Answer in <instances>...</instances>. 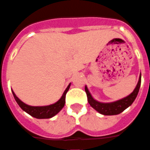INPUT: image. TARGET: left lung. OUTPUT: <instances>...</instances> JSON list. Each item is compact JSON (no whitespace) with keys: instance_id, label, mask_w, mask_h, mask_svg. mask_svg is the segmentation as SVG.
<instances>
[{"instance_id":"obj_1","label":"left lung","mask_w":150,"mask_h":150,"mask_svg":"<svg viewBox=\"0 0 150 150\" xmlns=\"http://www.w3.org/2000/svg\"><path fill=\"white\" fill-rule=\"evenodd\" d=\"M140 84H141V74L139 75L137 84L132 93L125 98L112 102H100L94 99L86 86H85V91L87 95L89 104L98 113L104 115H116L124 112L127 108H128L129 106L132 105L135 98L137 96Z\"/></svg>"}]
</instances>
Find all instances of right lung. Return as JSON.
<instances>
[{
  "label": "right lung",
  "instance_id": "1",
  "mask_svg": "<svg viewBox=\"0 0 150 150\" xmlns=\"http://www.w3.org/2000/svg\"><path fill=\"white\" fill-rule=\"evenodd\" d=\"M70 86V83L69 84L68 86L67 87L65 91L63 93L62 96L61 97L59 100L56 102L54 104L49 105L45 106H31L29 105L25 104L24 102H22L20 98H18L14 93L13 91L12 90L13 95L15 98L16 102L19 105L20 108L23 110L24 112L29 114L33 117H35L38 119H45V118H51L54 117V115H57L58 112L64 108L65 105V98H66V94L67 91L69 90Z\"/></svg>",
  "mask_w": 150,
  "mask_h": 150
}]
</instances>
